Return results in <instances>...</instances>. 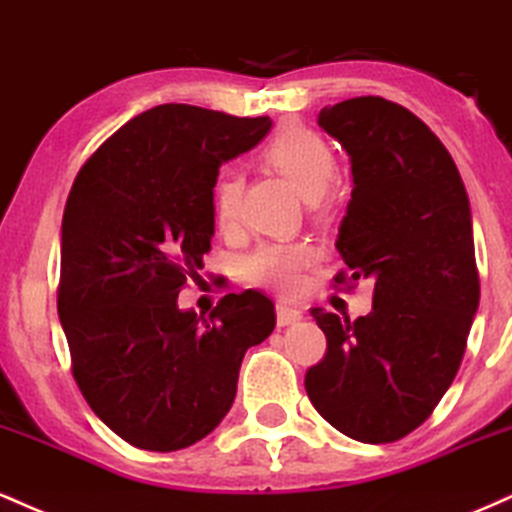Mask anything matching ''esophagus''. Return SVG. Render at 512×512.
Segmentation results:
<instances>
[{"instance_id":"esophagus-1","label":"esophagus","mask_w":512,"mask_h":512,"mask_svg":"<svg viewBox=\"0 0 512 512\" xmlns=\"http://www.w3.org/2000/svg\"><path fill=\"white\" fill-rule=\"evenodd\" d=\"M275 316H278V326H290V323H297L302 318V311L294 309V306L287 304H278L275 306Z\"/></svg>"}]
</instances>
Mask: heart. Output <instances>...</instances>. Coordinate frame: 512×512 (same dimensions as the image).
<instances>
[{"label": "heart", "instance_id": "1", "mask_svg": "<svg viewBox=\"0 0 512 512\" xmlns=\"http://www.w3.org/2000/svg\"><path fill=\"white\" fill-rule=\"evenodd\" d=\"M261 158L270 170L290 182L304 198H318L338 177V158L330 143L316 131L299 124L282 126L263 146ZM242 184L232 170H222L210 191L213 220L222 232H230L239 220ZM314 251L304 242H266L246 258V280L278 292H294Z\"/></svg>", "mask_w": 512, "mask_h": 512}]
</instances>
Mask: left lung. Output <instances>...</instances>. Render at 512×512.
I'll return each mask as SVG.
<instances>
[{
	"mask_svg": "<svg viewBox=\"0 0 512 512\" xmlns=\"http://www.w3.org/2000/svg\"><path fill=\"white\" fill-rule=\"evenodd\" d=\"M318 124L354 174L335 287L371 278L374 309L354 321L311 309L328 347L306 395L354 441L393 443L431 417L465 354L479 306L470 201L446 146L398 102L342 100Z\"/></svg>",
	"mask_w": 512,
	"mask_h": 512,
	"instance_id": "left-lung-1",
	"label": "left lung"
}]
</instances>
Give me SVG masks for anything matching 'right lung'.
Segmentation results:
<instances>
[{
  "label": "right lung",
  "instance_id": "add662e5",
  "mask_svg": "<svg viewBox=\"0 0 512 512\" xmlns=\"http://www.w3.org/2000/svg\"><path fill=\"white\" fill-rule=\"evenodd\" d=\"M268 117L158 105L78 170L62 218L57 311L71 374L98 417L155 453L201 441L230 412L249 347L273 333L266 294H225L208 318L179 311L213 237L220 165L254 148Z\"/></svg>",
  "mask_w": 512,
  "mask_h": 512
}]
</instances>
